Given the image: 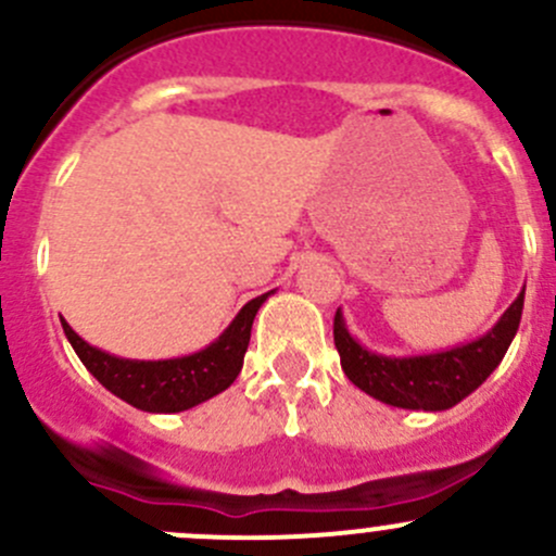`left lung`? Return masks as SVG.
<instances>
[{"label":"left lung","mask_w":556,"mask_h":556,"mask_svg":"<svg viewBox=\"0 0 556 556\" xmlns=\"http://www.w3.org/2000/svg\"><path fill=\"white\" fill-rule=\"evenodd\" d=\"M525 290L508 306L501 323L479 341L454 346L450 352L422 357H382L363 350L344 328L336 312L333 341L341 355V368L352 384L361 387L377 401L397 408L444 412L476 390L497 366L517 336Z\"/></svg>","instance_id":"1"}]
</instances>
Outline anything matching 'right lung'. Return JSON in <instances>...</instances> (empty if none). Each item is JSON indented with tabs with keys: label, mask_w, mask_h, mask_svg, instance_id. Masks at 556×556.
Returning <instances> with one entry per match:
<instances>
[{
	"label": "right lung",
	"mask_w": 556,
	"mask_h": 556,
	"mask_svg": "<svg viewBox=\"0 0 556 556\" xmlns=\"http://www.w3.org/2000/svg\"><path fill=\"white\" fill-rule=\"evenodd\" d=\"M266 299L268 293L252 299L215 344L195 352V355L177 357V361H123V357L106 355V352L97 350V346L86 344L66 325V319H61V325H64L66 339H70L72 350L77 352L83 366L112 395L131 403L134 408H142V412L172 414L199 406V403L210 401L217 392L233 384V379L242 371L244 352L247 344H250L252 319H255L257 309H261V304Z\"/></svg>",
	"instance_id": "add662e5"
}]
</instances>
